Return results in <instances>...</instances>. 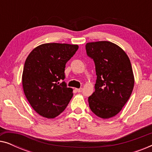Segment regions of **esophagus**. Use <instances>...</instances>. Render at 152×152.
<instances>
[{"mask_svg":"<svg viewBox=\"0 0 152 152\" xmlns=\"http://www.w3.org/2000/svg\"><path fill=\"white\" fill-rule=\"evenodd\" d=\"M76 91H77V92H78V93H81V92H82V91H83V88H76Z\"/></svg>","mask_w":152,"mask_h":152,"instance_id":"obj_1","label":"esophagus"}]
</instances>
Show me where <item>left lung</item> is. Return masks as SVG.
I'll list each match as a JSON object with an SVG mask.
<instances>
[{
	"label": "left lung",
	"mask_w": 152,
	"mask_h": 152,
	"mask_svg": "<svg viewBox=\"0 0 152 152\" xmlns=\"http://www.w3.org/2000/svg\"><path fill=\"white\" fill-rule=\"evenodd\" d=\"M86 50L94 61L97 75L95 92L88 97L89 107L99 118H112L121 111L134 88L130 60L121 48L110 41L87 43Z\"/></svg>",
	"instance_id": "1"
}]
</instances>
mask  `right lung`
Returning <instances> with one entry per match:
<instances>
[{
  "label": "right lung",
  "mask_w": 152,
  "mask_h": 152,
  "mask_svg": "<svg viewBox=\"0 0 152 152\" xmlns=\"http://www.w3.org/2000/svg\"><path fill=\"white\" fill-rule=\"evenodd\" d=\"M77 45L49 43L33 50L25 62L22 84L33 109L46 118H54L67 107L73 93L65 82L66 64L78 50Z\"/></svg>",
  "instance_id": "obj_1"
}]
</instances>
